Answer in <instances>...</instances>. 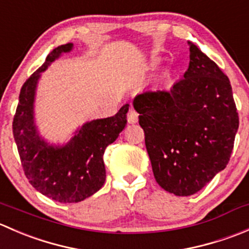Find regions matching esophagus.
I'll use <instances>...</instances> for the list:
<instances>
[{
  "label": "esophagus",
  "mask_w": 249,
  "mask_h": 249,
  "mask_svg": "<svg viewBox=\"0 0 249 249\" xmlns=\"http://www.w3.org/2000/svg\"><path fill=\"white\" fill-rule=\"evenodd\" d=\"M137 120H139V113L131 107V108L129 109V112H127V122H129L130 124H135V123H137Z\"/></svg>",
  "instance_id": "34e87169"
}]
</instances>
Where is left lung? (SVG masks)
I'll return each instance as SVG.
<instances>
[{"instance_id": "left-lung-1", "label": "left lung", "mask_w": 249, "mask_h": 249, "mask_svg": "<svg viewBox=\"0 0 249 249\" xmlns=\"http://www.w3.org/2000/svg\"><path fill=\"white\" fill-rule=\"evenodd\" d=\"M184 78L144 90L134 108L158 184L177 196L201 190L229 162L238 113L229 78L194 43Z\"/></svg>"}]
</instances>
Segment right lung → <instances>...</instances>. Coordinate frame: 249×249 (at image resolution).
Listing matches in <instances>:
<instances>
[{"label":"right lung","instance_id":"right-lung-1","mask_svg":"<svg viewBox=\"0 0 249 249\" xmlns=\"http://www.w3.org/2000/svg\"><path fill=\"white\" fill-rule=\"evenodd\" d=\"M73 43L55 48L46 62L22 85L13 119V135L22 169L32 187L62 203L83 201L101 189L106 180L104 153L126 125L129 104L113 117L87 122L66 144H52L39 135L35 122V100L42 72Z\"/></svg>","mask_w":249,"mask_h":249}]
</instances>
